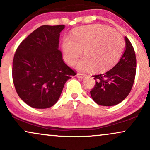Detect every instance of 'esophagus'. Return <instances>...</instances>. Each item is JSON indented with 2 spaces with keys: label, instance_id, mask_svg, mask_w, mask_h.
I'll use <instances>...</instances> for the list:
<instances>
[{
  "label": "esophagus",
  "instance_id": "esophagus-1",
  "mask_svg": "<svg viewBox=\"0 0 150 150\" xmlns=\"http://www.w3.org/2000/svg\"><path fill=\"white\" fill-rule=\"evenodd\" d=\"M77 78H80V79H82V78H84V77H85L86 75H83V74H80V73H77Z\"/></svg>",
  "mask_w": 150,
  "mask_h": 150
}]
</instances>
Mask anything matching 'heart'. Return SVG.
Returning <instances> with one entry per match:
<instances>
[{"instance_id":"1","label":"heart","mask_w":150,"mask_h":150,"mask_svg":"<svg viewBox=\"0 0 150 150\" xmlns=\"http://www.w3.org/2000/svg\"><path fill=\"white\" fill-rule=\"evenodd\" d=\"M124 47L121 35L101 25L79 27L74 31L73 37H65L62 44L64 58L70 65L76 63L84 49L85 57L77 66L80 71L109 69L119 61Z\"/></svg>"}]
</instances>
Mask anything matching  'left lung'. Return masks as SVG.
I'll return each mask as SVG.
<instances>
[{"label": "left lung", "instance_id": "left-lung-1", "mask_svg": "<svg viewBox=\"0 0 150 150\" xmlns=\"http://www.w3.org/2000/svg\"><path fill=\"white\" fill-rule=\"evenodd\" d=\"M125 51L120 61L105 73L93 75L96 84L90 91L92 99L101 106L119 104L128 95L136 73V57L131 43L126 37Z\"/></svg>", "mask_w": 150, "mask_h": 150}]
</instances>
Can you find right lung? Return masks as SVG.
I'll return each mask as SVG.
<instances>
[{
    "label": "right lung",
    "instance_id": "obj_1",
    "mask_svg": "<svg viewBox=\"0 0 150 150\" xmlns=\"http://www.w3.org/2000/svg\"><path fill=\"white\" fill-rule=\"evenodd\" d=\"M65 25H43L21 42L13 61V80L18 96L34 108L57 102L66 81L76 75L58 50Z\"/></svg>",
    "mask_w": 150,
    "mask_h": 150
}]
</instances>
